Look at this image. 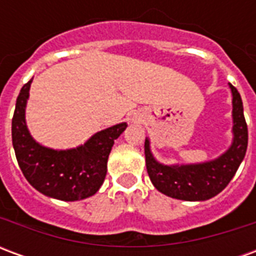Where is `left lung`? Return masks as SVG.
I'll list each match as a JSON object with an SVG mask.
<instances>
[{"label": "left lung", "instance_id": "obj_1", "mask_svg": "<svg viewBox=\"0 0 256 256\" xmlns=\"http://www.w3.org/2000/svg\"><path fill=\"white\" fill-rule=\"evenodd\" d=\"M229 88L233 96V141L229 150L220 158L198 164L167 166L154 158L150 148V140H145L146 172L154 186L159 192L178 200L203 202L222 192L234 177L247 152L248 128L240 93L233 84H229Z\"/></svg>", "mask_w": 256, "mask_h": 256}]
</instances>
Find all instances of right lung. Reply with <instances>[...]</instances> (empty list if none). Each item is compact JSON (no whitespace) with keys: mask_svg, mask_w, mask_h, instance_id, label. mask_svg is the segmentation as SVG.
Returning a JSON list of instances; mask_svg holds the SVG:
<instances>
[{"mask_svg":"<svg viewBox=\"0 0 256 256\" xmlns=\"http://www.w3.org/2000/svg\"><path fill=\"white\" fill-rule=\"evenodd\" d=\"M32 79L22 88L12 118V144L20 170L31 186L49 198L75 202L93 196L104 182L114 141L123 122L92 136L84 145L58 150L38 144L26 124V106Z\"/></svg>","mask_w":256,"mask_h":256,"instance_id":"right-lung-1","label":"right lung"}]
</instances>
